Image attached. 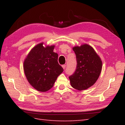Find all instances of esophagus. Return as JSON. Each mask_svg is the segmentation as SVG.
<instances>
[{"mask_svg":"<svg viewBox=\"0 0 125 125\" xmlns=\"http://www.w3.org/2000/svg\"><path fill=\"white\" fill-rule=\"evenodd\" d=\"M62 68H63V69H65V67H66V65H65V64H64V65H62Z\"/></svg>","mask_w":125,"mask_h":125,"instance_id":"obj_1","label":"esophagus"}]
</instances>
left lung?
I'll return each mask as SVG.
<instances>
[{"label":"left lung","instance_id":"1","mask_svg":"<svg viewBox=\"0 0 125 125\" xmlns=\"http://www.w3.org/2000/svg\"><path fill=\"white\" fill-rule=\"evenodd\" d=\"M76 56L77 68L69 76L71 85L78 90H84L94 85L102 69V61L93 48L87 44L73 48Z\"/></svg>","mask_w":125,"mask_h":125}]
</instances>
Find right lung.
<instances>
[{"instance_id": "right-lung-1", "label": "right lung", "mask_w": 125, "mask_h": 125, "mask_svg": "<svg viewBox=\"0 0 125 125\" xmlns=\"http://www.w3.org/2000/svg\"><path fill=\"white\" fill-rule=\"evenodd\" d=\"M43 45L42 42L34 46L23 62V70L29 83L42 92L51 89L63 71L58 63V54L54 52V45Z\"/></svg>"}]
</instances>
